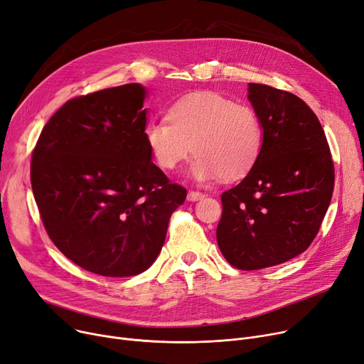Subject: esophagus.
I'll use <instances>...</instances> for the list:
<instances>
[{"instance_id":"1","label":"esophagus","mask_w":364,"mask_h":364,"mask_svg":"<svg viewBox=\"0 0 364 364\" xmlns=\"http://www.w3.org/2000/svg\"><path fill=\"white\" fill-rule=\"evenodd\" d=\"M203 198H205L203 193H200V192H193V190H190L188 195H187V200H190V202H196V200H200V199H203Z\"/></svg>"}]
</instances>
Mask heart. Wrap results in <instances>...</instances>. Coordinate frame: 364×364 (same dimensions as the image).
Instances as JSON below:
<instances>
[{
	"label": "heart",
	"instance_id": "b5f03b06",
	"mask_svg": "<svg viewBox=\"0 0 364 364\" xmlns=\"http://www.w3.org/2000/svg\"><path fill=\"white\" fill-rule=\"evenodd\" d=\"M153 158L165 169H174L193 150L198 156L190 174L208 181L243 177L261 150L262 128L254 109L221 94L199 91L172 105L168 119H153L144 127Z\"/></svg>",
	"mask_w": 364,
	"mask_h": 364
}]
</instances>
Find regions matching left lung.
<instances>
[{"instance_id":"1","label":"left lung","mask_w":364,"mask_h":364,"mask_svg":"<svg viewBox=\"0 0 364 364\" xmlns=\"http://www.w3.org/2000/svg\"><path fill=\"white\" fill-rule=\"evenodd\" d=\"M262 128L259 155L247 176L221 195L217 242L236 269L259 270L302 254L329 208L335 169L314 112L295 94L247 85Z\"/></svg>"}]
</instances>
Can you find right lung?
I'll use <instances>...</instances> for the list:
<instances>
[{
    "label": "right lung",
    "instance_id": "obj_1",
    "mask_svg": "<svg viewBox=\"0 0 364 364\" xmlns=\"http://www.w3.org/2000/svg\"><path fill=\"white\" fill-rule=\"evenodd\" d=\"M146 95L143 85L125 84L66 102L32 153L33 198L50 239L100 276L147 270L187 196L151 162Z\"/></svg>",
    "mask_w": 364,
    "mask_h": 364
}]
</instances>
